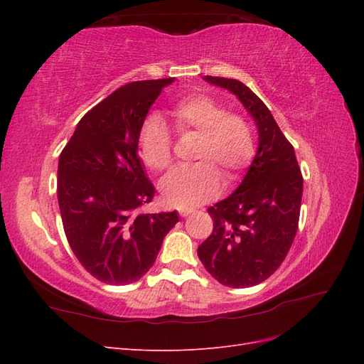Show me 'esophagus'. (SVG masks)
<instances>
[{
    "mask_svg": "<svg viewBox=\"0 0 364 364\" xmlns=\"http://www.w3.org/2000/svg\"><path fill=\"white\" fill-rule=\"evenodd\" d=\"M194 213V209H191V208H181L179 209V214L182 215V217H188L190 214H193Z\"/></svg>",
    "mask_w": 364,
    "mask_h": 364,
    "instance_id": "esophagus-1",
    "label": "esophagus"
}]
</instances>
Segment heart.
I'll return each mask as SVG.
<instances>
[{
    "instance_id": "b5f03b06",
    "label": "heart",
    "mask_w": 364,
    "mask_h": 364,
    "mask_svg": "<svg viewBox=\"0 0 364 364\" xmlns=\"http://www.w3.org/2000/svg\"><path fill=\"white\" fill-rule=\"evenodd\" d=\"M171 119L179 134H199L194 158L188 168H179L161 182L164 200L173 206H197L214 199L222 186V174L234 181L255 155V136L249 121L230 114L215 98L196 94L182 98L171 109ZM138 151L149 168L165 171L173 164V141L162 119L151 115L142 124Z\"/></svg>"
}]
</instances>
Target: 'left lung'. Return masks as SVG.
Instances as JSON below:
<instances>
[{
  "mask_svg": "<svg viewBox=\"0 0 364 364\" xmlns=\"http://www.w3.org/2000/svg\"><path fill=\"white\" fill-rule=\"evenodd\" d=\"M205 80L235 94L258 127V151L243 182L208 208L214 229L197 249L220 284L246 289L272 277L287 257L299 225L304 179L293 146L261 98L235 79Z\"/></svg>",
  "mask_w": 364,
  "mask_h": 364,
  "instance_id": "1",
  "label": "left lung"
}]
</instances>
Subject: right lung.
I'll return each instance as SVG.
<instances>
[{"label": "right lung", "instance_id": "add662e5", "mask_svg": "<svg viewBox=\"0 0 364 364\" xmlns=\"http://www.w3.org/2000/svg\"><path fill=\"white\" fill-rule=\"evenodd\" d=\"M174 79L132 82L94 106L60 153L58 200L65 235L98 281L136 282L155 264L178 213L144 214L155 186L138 156L150 106Z\"/></svg>", "mask_w": 364, "mask_h": 364}]
</instances>
